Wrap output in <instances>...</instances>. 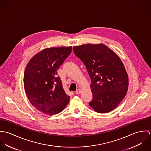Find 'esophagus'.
I'll return each instance as SVG.
<instances>
[{
  "mask_svg": "<svg viewBox=\"0 0 151 151\" xmlns=\"http://www.w3.org/2000/svg\"><path fill=\"white\" fill-rule=\"evenodd\" d=\"M81 92V89H77L76 91V93L77 94H79V93H80Z\"/></svg>",
  "mask_w": 151,
  "mask_h": 151,
  "instance_id": "34e87169",
  "label": "esophagus"
}]
</instances>
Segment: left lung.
I'll return each instance as SVG.
<instances>
[{
  "label": "left lung",
  "mask_w": 151,
  "mask_h": 151,
  "mask_svg": "<svg viewBox=\"0 0 151 151\" xmlns=\"http://www.w3.org/2000/svg\"><path fill=\"white\" fill-rule=\"evenodd\" d=\"M76 56L86 67L91 80L93 98L89 106L97 113H108L125 97L129 78L119 57L103 44L73 47Z\"/></svg>",
  "instance_id": "8db88e82"
}]
</instances>
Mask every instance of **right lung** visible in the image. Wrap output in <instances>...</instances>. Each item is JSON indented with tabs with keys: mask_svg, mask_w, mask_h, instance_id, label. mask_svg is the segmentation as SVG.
<instances>
[{
	"mask_svg": "<svg viewBox=\"0 0 151 151\" xmlns=\"http://www.w3.org/2000/svg\"><path fill=\"white\" fill-rule=\"evenodd\" d=\"M71 50V46L45 49L27 65L24 75L25 93L34 108L45 114L59 113L69 102L57 70Z\"/></svg>",
	"mask_w": 151,
	"mask_h": 151,
	"instance_id": "right-lung-1",
	"label": "right lung"
}]
</instances>
